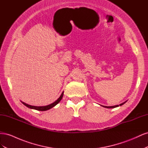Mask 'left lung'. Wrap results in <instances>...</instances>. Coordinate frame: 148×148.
<instances>
[{
	"label": "left lung",
	"mask_w": 148,
	"mask_h": 148,
	"mask_svg": "<svg viewBox=\"0 0 148 148\" xmlns=\"http://www.w3.org/2000/svg\"><path fill=\"white\" fill-rule=\"evenodd\" d=\"M125 102H125L122 103V104H120V106H122V105H123V104H125ZM119 105H117V106H103V107H106V108H115V107H119Z\"/></svg>",
	"instance_id": "1"
}]
</instances>
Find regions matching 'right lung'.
<instances>
[{"label":"right lung","instance_id":"1","mask_svg":"<svg viewBox=\"0 0 148 148\" xmlns=\"http://www.w3.org/2000/svg\"><path fill=\"white\" fill-rule=\"evenodd\" d=\"M63 95H64V92L62 93L61 96L59 97V99H58L56 101H55L54 102H53L52 104H49L48 106H31V105H28L27 104H26V103L22 102V103L23 104L26 106L27 107H28V108H30V109H35V110H40V111H45V110H47L49 109H50L51 108H52L53 107H54L55 106H56L58 103H59L61 99H62V97H63Z\"/></svg>","mask_w":148,"mask_h":148}]
</instances>
